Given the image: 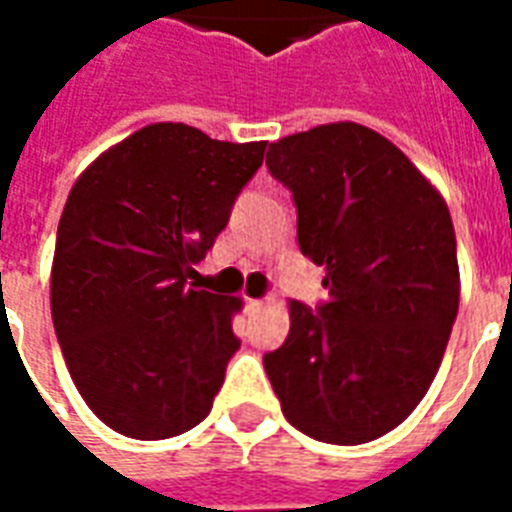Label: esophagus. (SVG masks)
I'll return each mask as SVG.
<instances>
[{"label":"esophagus","instance_id":"obj_1","mask_svg":"<svg viewBox=\"0 0 512 512\" xmlns=\"http://www.w3.org/2000/svg\"><path fill=\"white\" fill-rule=\"evenodd\" d=\"M244 307L249 312H257V310H263V299H246L244 301Z\"/></svg>","mask_w":512,"mask_h":512}]
</instances>
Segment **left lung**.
I'll return each mask as SVG.
<instances>
[{
    "instance_id": "obj_1",
    "label": "left lung",
    "mask_w": 512,
    "mask_h": 512,
    "mask_svg": "<svg viewBox=\"0 0 512 512\" xmlns=\"http://www.w3.org/2000/svg\"><path fill=\"white\" fill-rule=\"evenodd\" d=\"M293 194L299 249L329 299L290 301L288 340L263 356L293 428L365 444L417 408L458 315L455 230L441 194L389 139L329 123L271 142Z\"/></svg>"
}]
</instances>
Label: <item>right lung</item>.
<instances>
[{
  "mask_svg": "<svg viewBox=\"0 0 512 512\" xmlns=\"http://www.w3.org/2000/svg\"><path fill=\"white\" fill-rule=\"evenodd\" d=\"M266 142L156 123L84 169L51 266V318L84 403L131 439H172L208 417L241 340V301L197 290Z\"/></svg>",
  "mask_w": 512,
  "mask_h": 512,
  "instance_id": "right-lung-1",
  "label": "right lung"
}]
</instances>
